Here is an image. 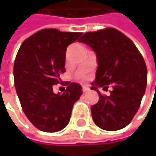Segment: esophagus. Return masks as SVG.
Here are the masks:
<instances>
[{"label": "esophagus", "instance_id": "obj_1", "mask_svg": "<svg viewBox=\"0 0 156 156\" xmlns=\"http://www.w3.org/2000/svg\"><path fill=\"white\" fill-rule=\"evenodd\" d=\"M88 90H89V87H86V86H84V87H82V91H83L84 93L87 92Z\"/></svg>", "mask_w": 156, "mask_h": 156}]
</instances>
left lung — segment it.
Masks as SVG:
<instances>
[{
  "label": "left lung",
  "mask_w": 156,
  "mask_h": 156,
  "mask_svg": "<svg viewBox=\"0 0 156 156\" xmlns=\"http://www.w3.org/2000/svg\"><path fill=\"white\" fill-rule=\"evenodd\" d=\"M78 41L92 48L98 59L96 80L90 87L99 96L98 102L91 107L93 121L108 131L126 127L138 111L146 88L147 69L143 56L129 38L113 28L87 32ZM111 83L110 96H103L98 87L105 90Z\"/></svg>",
  "instance_id": "left-lung-1"
}]
</instances>
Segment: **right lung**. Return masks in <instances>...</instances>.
Listing matches in <instances>:
<instances>
[{"label": "right lung", "mask_w": 156, "mask_h": 156, "mask_svg": "<svg viewBox=\"0 0 156 156\" xmlns=\"http://www.w3.org/2000/svg\"><path fill=\"white\" fill-rule=\"evenodd\" d=\"M81 34L44 29L25 40L17 53L13 76L18 98L28 119L43 132L65 128L82 95L81 86L74 82L66 84L63 94H55L52 87L66 71L67 48Z\"/></svg>", "instance_id": "right-lung-1"}]
</instances>
